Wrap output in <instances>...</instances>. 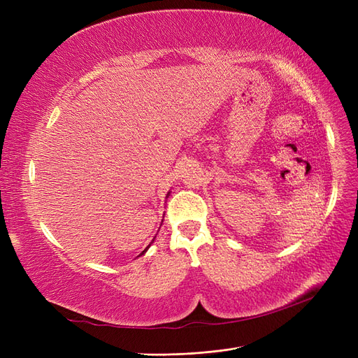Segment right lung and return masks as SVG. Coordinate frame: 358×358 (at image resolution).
Returning <instances> with one entry per match:
<instances>
[{
  "label": "right lung",
  "instance_id": "right-lung-1",
  "mask_svg": "<svg viewBox=\"0 0 358 358\" xmlns=\"http://www.w3.org/2000/svg\"><path fill=\"white\" fill-rule=\"evenodd\" d=\"M148 248H149V246H148ZM148 248H146V249H148ZM146 249H145V251H143V252H142V254H145V252H146Z\"/></svg>",
  "mask_w": 358,
  "mask_h": 358
}]
</instances>
